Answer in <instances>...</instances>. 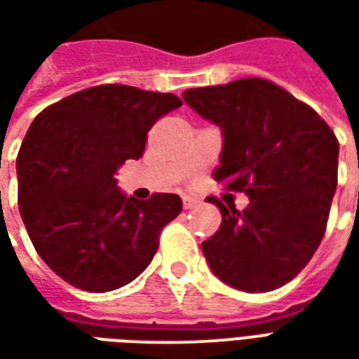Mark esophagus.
Here are the masks:
<instances>
[{"instance_id":"obj_1","label":"esophagus","mask_w":359,"mask_h":359,"mask_svg":"<svg viewBox=\"0 0 359 359\" xmlns=\"http://www.w3.org/2000/svg\"><path fill=\"white\" fill-rule=\"evenodd\" d=\"M196 203H198V200L190 198V196H184V198H182V205H184V210H192Z\"/></svg>"}]
</instances>
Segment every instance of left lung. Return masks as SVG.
<instances>
[{
	"instance_id": "left-lung-1",
	"label": "left lung",
	"mask_w": 359,
	"mask_h": 359,
	"mask_svg": "<svg viewBox=\"0 0 359 359\" xmlns=\"http://www.w3.org/2000/svg\"><path fill=\"white\" fill-rule=\"evenodd\" d=\"M182 100L221 128L213 179L250 200L242 211L210 200L223 221L202 242L208 265L244 292L286 285L323 238L337 190V136L309 105L265 79L190 88Z\"/></svg>"
}]
</instances>
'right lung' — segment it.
Segmentation results:
<instances>
[{"instance_id": "1", "label": "right lung", "mask_w": 359, "mask_h": 359, "mask_svg": "<svg viewBox=\"0 0 359 359\" xmlns=\"http://www.w3.org/2000/svg\"><path fill=\"white\" fill-rule=\"evenodd\" d=\"M175 94L103 84L69 95L32 121L17 157L19 210L36 252L53 273L107 292L154 259L159 233L182 210L177 194L142 202L117 187L118 167L140 159Z\"/></svg>"}]
</instances>
